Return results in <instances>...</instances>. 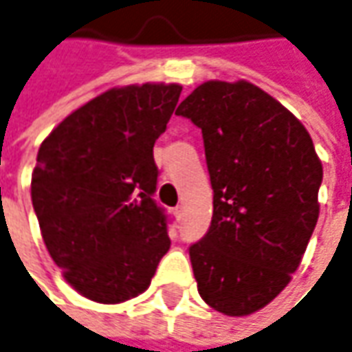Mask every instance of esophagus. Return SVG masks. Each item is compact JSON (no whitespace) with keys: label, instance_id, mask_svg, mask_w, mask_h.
Instances as JSON below:
<instances>
[{"label":"esophagus","instance_id":"34e87169","mask_svg":"<svg viewBox=\"0 0 352 352\" xmlns=\"http://www.w3.org/2000/svg\"><path fill=\"white\" fill-rule=\"evenodd\" d=\"M184 213H186V207H184V205H178V207L174 209V217H176L178 221H182V219H184Z\"/></svg>","mask_w":352,"mask_h":352}]
</instances>
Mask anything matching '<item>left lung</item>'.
<instances>
[{"mask_svg": "<svg viewBox=\"0 0 352 352\" xmlns=\"http://www.w3.org/2000/svg\"><path fill=\"white\" fill-rule=\"evenodd\" d=\"M178 116L201 127L213 219L190 248L197 291L213 310L250 316L298 270L318 217L324 176L296 116L254 82L205 81Z\"/></svg>", "mask_w": 352, "mask_h": 352, "instance_id": "1", "label": "left lung"}]
</instances>
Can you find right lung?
I'll return each mask as SVG.
<instances>
[{
  "mask_svg": "<svg viewBox=\"0 0 352 352\" xmlns=\"http://www.w3.org/2000/svg\"><path fill=\"white\" fill-rule=\"evenodd\" d=\"M178 82L112 87L73 110L38 148L30 180L42 240L85 298L120 304L145 292L170 248L155 204L153 147Z\"/></svg>",
  "mask_w": 352,
  "mask_h": 352,
  "instance_id": "add662e5",
  "label": "right lung"
}]
</instances>
